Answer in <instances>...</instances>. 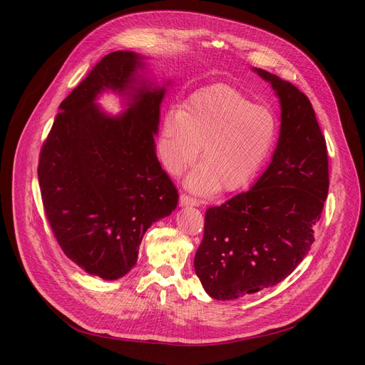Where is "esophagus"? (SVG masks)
<instances>
[{
	"instance_id": "1",
	"label": "esophagus",
	"mask_w": 365,
	"mask_h": 365,
	"mask_svg": "<svg viewBox=\"0 0 365 365\" xmlns=\"http://www.w3.org/2000/svg\"><path fill=\"white\" fill-rule=\"evenodd\" d=\"M179 202H180V205H200V201L197 198H192V197H189L186 194L180 195Z\"/></svg>"
}]
</instances>
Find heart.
Instances as JSON below:
<instances>
[{"mask_svg": "<svg viewBox=\"0 0 365 365\" xmlns=\"http://www.w3.org/2000/svg\"><path fill=\"white\" fill-rule=\"evenodd\" d=\"M278 131L275 113L255 105L240 90L225 84L195 91L180 110L163 124V163L180 175L197 161L201 168L187 179L198 194L225 192L250 183L271 152Z\"/></svg>", "mask_w": 365, "mask_h": 365, "instance_id": "1", "label": "heart"}]
</instances>
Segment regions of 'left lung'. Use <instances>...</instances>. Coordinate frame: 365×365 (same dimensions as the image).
Instances as JSON below:
<instances>
[{"label":"left lung","mask_w":365,"mask_h":365,"mask_svg":"<svg viewBox=\"0 0 365 365\" xmlns=\"http://www.w3.org/2000/svg\"><path fill=\"white\" fill-rule=\"evenodd\" d=\"M255 71L278 94L281 131L256 185L205 212L194 267L217 300L257 293L289 277L311 250L329 194L327 145L312 103L292 83Z\"/></svg>","instance_id":"left-lung-1"}]
</instances>
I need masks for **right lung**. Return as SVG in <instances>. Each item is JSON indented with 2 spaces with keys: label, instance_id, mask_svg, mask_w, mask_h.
Listing matches in <instances>:
<instances>
[{
  "label": "right lung",
  "instance_id": "obj_1",
  "mask_svg": "<svg viewBox=\"0 0 365 365\" xmlns=\"http://www.w3.org/2000/svg\"><path fill=\"white\" fill-rule=\"evenodd\" d=\"M139 56L113 51L61 103L40 150L44 213L62 252L103 279L124 277L138 262L146 229L178 205L153 134L165 90L135 88L130 108L110 119L93 105L103 88L134 83Z\"/></svg>",
  "mask_w": 365,
  "mask_h": 365
}]
</instances>
